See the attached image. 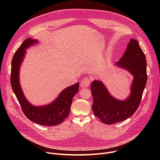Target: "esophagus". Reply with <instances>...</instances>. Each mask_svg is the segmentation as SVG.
<instances>
[{
  "instance_id": "obj_1",
  "label": "esophagus",
  "mask_w": 160,
  "mask_h": 160,
  "mask_svg": "<svg viewBox=\"0 0 160 160\" xmlns=\"http://www.w3.org/2000/svg\"><path fill=\"white\" fill-rule=\"evenodd\" d=\"M90 82H91V78L88 77H85L82 79L80 83V86L82 88H87L89 86Z\"/></svg>"
}]
</instances>
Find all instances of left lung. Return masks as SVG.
I'll return each mask as SVG.
<instances>
[{
  "mask_svg": "<svg viewBox=\"0 0 160 160\" xmlns=\"http://www.w3.org/2000/svg\"><path fill=\"white\" fill-rule=\"evenodd\" d=\"M117 65L127 70L134 77L131 94L125 101L112 98L100 81L94 80L90 85L94 115L107 125L122 122L133 115L140 104L147 82L146 56L136 40L130 39L126 51Z\"/></svg>",
  "mask_w": 160,
  "mask_h": 160,
  "instance_id": "left-lung-1",
  "label": "left lung"
}]
</instances>
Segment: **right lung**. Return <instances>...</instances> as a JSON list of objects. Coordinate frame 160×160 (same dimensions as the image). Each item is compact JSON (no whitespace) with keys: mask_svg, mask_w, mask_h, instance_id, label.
<instances>
[{"mask_svg":"<svg viewBox=\"0 0 160 160\" xmlns=\"http://www.w3.org/2000/svg\"><path fill=\"white\" fill-rule=\"evenodd\" d=\"M35 42L37 40L31 38L26 39L15 52L11 63V84L22 112L30 120L41 125H58L69 115L73 98L78 92L79 83L63 90L58 98L49 105L37 107L30 104L22 92L19 80V71L25 49Z\"/></svg>","mask_w":160,"mask_h":160,"instance_id":"right-lung-1","label":"right lung"}]
</instances>
